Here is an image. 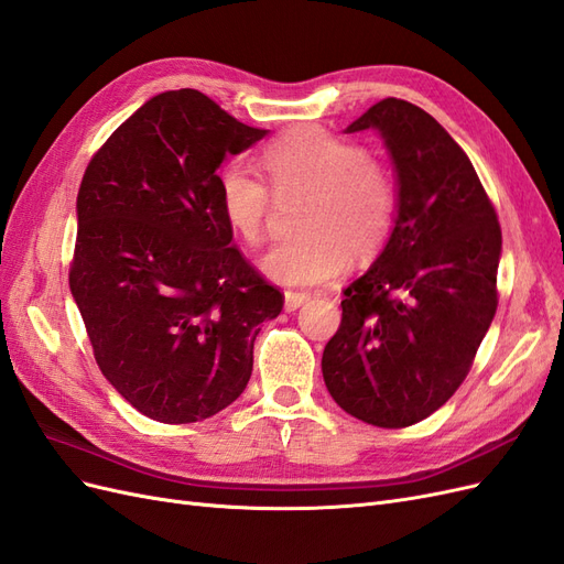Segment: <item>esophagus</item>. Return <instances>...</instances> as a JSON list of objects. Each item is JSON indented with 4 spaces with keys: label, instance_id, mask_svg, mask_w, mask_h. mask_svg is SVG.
I'll list each match as a JSON object with an SVG mask.
<instances>
[{
    "label": "esophagus",
    "instance_id": "obj_1",
    "mask_svg": "<svg viewBox=\"0 0 564 564\" xmlns=\"http://www.w3.org/2000/svg\"><path fill=\"white\" fill-rule=\"evenodd\" d=\"M311 296L305 294V292H286L284 294V308L286 311H296V308H301V305L308 301Z\"/></svg>",
    "mask_w": 564,
    "mask_h": 564
}]
</instances>
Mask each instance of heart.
<instances>
[{"label":"heart","instance_id":"heart-1","mask_svg":"<svg viewBox=\"0 0 564 564\" xmlns=\"http://www.w3.org/2000/svg\"><path fill=\"white\" fill-rule=\"evenodd\" d=\"M259 162L280 199L303 195L301 235L272 247L261 261L272 282L324 284L348 268L350 256L367 263L388 247L398 224V183L362 143L322 127H299L268 141ZM267 184L240 162L216 174L218 212L247 245L265 240L275 212Z\"/></svg>","mask_w":564,"mask_h":564}]
</instances>
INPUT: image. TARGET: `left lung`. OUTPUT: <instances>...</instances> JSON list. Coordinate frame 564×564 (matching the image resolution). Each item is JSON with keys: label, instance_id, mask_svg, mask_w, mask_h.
I'll list each match as a JSON object with an SVG mask.
<instances>
[{"label": "left lung", "instance_id": "left-lung-1", "mask_svg": "<svg viewBox=\"0 0 564 564\" xmlns=\"http://www.w3.org/2000/svg\"><path fill=\"white\" fill-rule=\"evenodd\" d=\"M362 129H379L395 162L398 224L344 289L322 377L350 416L406 429L468 377L499 305L501 226L468 155L429 112L383 98L348 127Z\"/></svg>", "mask_w": 564, "mask_h": 564}]
</instances>
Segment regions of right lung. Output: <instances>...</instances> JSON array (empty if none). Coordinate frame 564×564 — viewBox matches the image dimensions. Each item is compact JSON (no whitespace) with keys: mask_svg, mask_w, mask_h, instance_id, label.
<instances>
[{"mask_svg":"<svg viewBox=\"0 0 564 564\" xmlns=\"http://www.w3.org/2000/svg\"><path fill=\"white\" fill-rule=\"evenodd\" d=\"M265 133L195 89L166 91L82 176L70 292L96 365L148 419L195 423L232 404L261 322L282 311L216 202L218 164Z\"/></svg>","mask_w":564,"mask_h":564,"instance_id":"1","label":"right lung"}]
</instances>
